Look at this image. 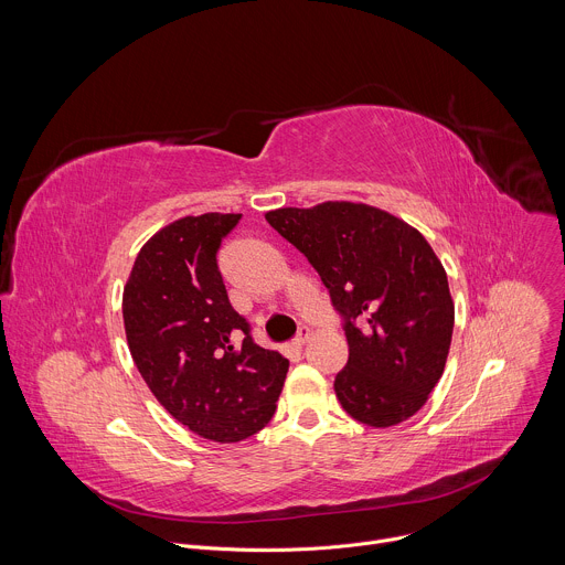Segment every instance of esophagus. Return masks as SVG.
Here are the masks:
<instances>
[{"label":"esophagus","mask_w":565,"mask_h":565,"mask_svg":"<svg viewBox=\"0 0 565 565\" xmlns=\"http://www.w3.org/2000/svg\"><path fill=\"white\" fill-rule=\"evenodd\" d=\"M308 340H310V329H308V327H301L299 333H297V338L292 340V347H295V349H301Z\"/></svg>","instance_id":"1"}]
</instances>
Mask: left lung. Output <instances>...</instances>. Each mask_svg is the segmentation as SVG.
<instances>
[{
  "label": "left lung",
  "mask_w": 565,
  "mask_h": 565,
  "mask_svg": "<svg viewBox=\"0 0 565 565\" xmlns=\"http://www.w3.org/2000/svg\"><path fill=\"white\" fill-rule=\"evenodd\" d=\"M266 221L310 262L344 319L349 362L335 375L342 409L375 429L420 412L454 333L447 273L427 238L351 201L281 207Z\"/></svg>",
  "instance_id": "obj_1"
}]
</instances>
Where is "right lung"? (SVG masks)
<instances>
[{
    "mask_svg": "<svg viewBox=\"0 0 565 565\" xmlns=\"http://www.w3.org/2000/svg\"><path fill=\"white\" fill-rule=\"evenodd\" d=\"M241 214L183 216L140 248L122 292L131 358L172 418L214 443H238L275 416L288 360L255 344L216 266Z\"/></svg>",
    "mask_w": 565,
    "mask_h": 565,
    "instance_id": "right-lung-1",
    "label": "right lung"
}]
</instances>
